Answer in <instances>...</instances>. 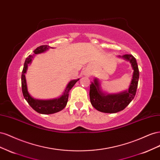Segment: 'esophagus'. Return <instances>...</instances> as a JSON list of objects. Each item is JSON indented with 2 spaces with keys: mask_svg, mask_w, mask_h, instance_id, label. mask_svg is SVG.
Segmentation results:
<instances>
[{
  "mask_svg": "<svg viewBox=\"0 0 160 160\" xmlns=\"http://www.w3.org/2000/svg\"><path fill=\"white\" fill-rule=\"evenodd\" d=\"M90 73H91V72L89 71H85L84 72V74L87 75H91Z\"/></svg>",
  "mask_w": 160,
  "mask_h": 160,
  "instance_id": "34e87169",
  "label": "esophagus"
}]
</instances>
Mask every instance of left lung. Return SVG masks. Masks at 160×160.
Returning <instances> with one entry per match:
<instances>
[{
	"label": "left lung",
	"instance_id": "1",
	"mask_svg": "<svg viewBox=\"0 0 160 160\" xmlns=\"http://www.w3.org/2000/svg\"><path fill=\"white\" fill-rule=\"evenodd\" d=\"M122 57L129 61L133 69L132 80L128 91L119 94L105 95L100 91L99 82L96 79L94 80V83L90 85L91 103L101 112L113 113L123 110L133 99L136 93L139 75L136 59L130 54H125Z\"/></svg>",
	"mask_w": 160,
	"mask_h": 160
}]
</instances>
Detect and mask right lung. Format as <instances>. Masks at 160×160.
<instances>
[{"label": "right lung", "mask_w": 160, "mask_h": 160, "mask_svg": "<svg viewBox=\"0 0 160 160\" xmlns=\"http://www.w3.org/2000/svg\"><path fill=\"white\" fill-rule=\"evenodd\" d=\"M51 47L49 45H41L40 47H38L37 49L34 51L35 54H38L47 51V49H50ZM32 58V55L28 56L25 61V64H24L23 69L22 71V75H21V85H22V91L24 98L26 99L28 103L30 105L31 107L36 111L37 112L42 113V114H52L63 109L67 105V101L69 98V91L71 89L72 87L76 83L77 81H79V79L72 80L69 82V83L67 85V88L64 92L63 95H62L60 98L52 99V100H38L33 99L32 97L28 93L27 91V87L26 83V79L25 73L27 71L28 64L30 63L31 59Z\"/></svg>", "instance_id": "obj_1"}]
</instances>
